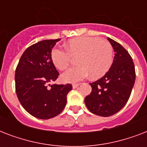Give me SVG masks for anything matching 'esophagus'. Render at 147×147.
<instances>
[{
	"label": "esophagus",
	"instance_id": "1",
	"mask_svg": "<svg viewBox=\"0 0 147 147\" xmlns=\"http://www.w3.org/2000/svg\"><path fill=\"white\" fill-rule=\"evenodd\" d=\"M79 85H80L79 83H77V84H73V85H72V88H76L79 86Z\"/></svg>",
	"mask_w": 147,
	"mask_h": 147
}]
</instances>
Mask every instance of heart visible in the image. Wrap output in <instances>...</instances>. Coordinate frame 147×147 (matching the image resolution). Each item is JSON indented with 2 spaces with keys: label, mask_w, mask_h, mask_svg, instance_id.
Returning <instances> with one entry per match:
<instances>
[{
  "label": "heart",
  "mask_w": 147,
  "mask_h": 147,
  "mask_svg": "<svg viewBox=\"0 0 147 147\" xmlns=\"http://www.w3.org/2000/svg\"><path fill=\"white\" fill-rule=\"evenodd\" d=\"M65 49L55 47L51 51V59L57 69H66L71 57H78V66L71 67L61 76L64 82L76 83L91 75L98 78L107 73L111 66L114 49L109 42L97 37L81 36L69 40Z\"/></svg>",
  "instance_id": "b5f03b06"
}]
</instances>
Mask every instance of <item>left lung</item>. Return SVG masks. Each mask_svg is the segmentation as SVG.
Masks as SVG:
<instances>
[{
  "label": "left lung",
  "mask_w": 147,
  "mask_h": 147,
  "mask_svg": "<svg viewBox=\"0 0 147 147\" xmlns=\"http://www.w3.org/2000/svg\"><path fill=\"white\" fill-rule=\"evenodd\" d=\"M107 40L115 52L113 63L102 78L90 83L92 91L85 98L88 109L102 117L111 116L125 106L136 78L134 64L129 53L116 41Z\"/></svg>",
  "instance_id": "left-lung-1"
}]
</instances>
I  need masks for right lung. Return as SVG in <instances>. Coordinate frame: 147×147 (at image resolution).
I'll use <instances>...</instances> for the list:
<instances>
[{"mask_svg":"<svg viewBox=\"0 0 147 147\" xmlns=\"http://www.w3.org/2000/svg\"><path fill=\"white\" fill-rule=\"evenodd\" d=\"M59 40H42L28 47L15 71L17 98L24 109L36 118L47 120L59 114L72 89L71 84H49L59 75L51 59V51Z\"/></svg>","mask_w":147,"mask_h":147,"instance_id":"1","label":"right lung"}]
</instances>
